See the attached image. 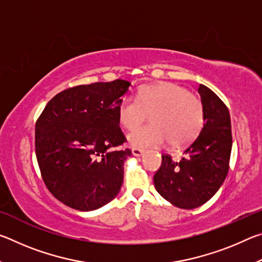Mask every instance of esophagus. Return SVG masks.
Listing matches in <instances>:
<instances>
[{
	"label": "esophagus",
	"mask_w": 262,
	"mask_h": 262,
	"mask_svg": "<svg viewBox=\"0 0 262 262\" xmlns=\"http://www.w3.org/2000/svg\"><path fill=\"white\" fill-rule=\"evenodd\" d=\"M132 152H133V155H134V156L139 157V156H142V155H143V150L140 149V148H133Z\"/></svg>",
	"instance_id": "34e87169"
}]
</instances>
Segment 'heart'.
<instances>
[{
    "mask_svg": "<svg viewBox=\"0 0 262 262\" xmlns=\"http://www.w3.org/2000/svg\"><path fill=\"white\" fill-rule=\"evenodd\" d=\"M148 114L152 123L128 136L134 147H161L167 141L171 147H185L196 139L205 121L201 100L171 82L142 86L135 98L125 97L118 104L119 121L128 130H134Z\"/></svg>",
    "mask_w": 262,
    "mask_h": 262,
    "instance_id": "heart-1",
    "label": "heart"
}]
</instances>
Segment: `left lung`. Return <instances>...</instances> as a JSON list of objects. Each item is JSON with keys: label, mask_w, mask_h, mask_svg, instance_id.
<instances>
[{"label": "left lung", "mask_w": 262, "mask_h": 262, "mask_svg": "<svg viewBox=\"0 0 262 262\" xmlns=\"http://www.w3.org/2000/svg\"><path fill=\"white\" fill-rule=\"evenodd\" d=\"M199 94L205 114L200 134L190 142L179 162L170 155H162V165L154 176L157 192L183 209H194L214 196L227 178L232 148L227 105L202 84Z\"/></svg>", "instance_id": "left-lung-1"}]
</instances>
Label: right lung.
<instances>
[{"label":"right lung","instance_id":"add662e5","mask_svg":"<svg viewBox=\"0 0 262 262\" xmlns=\"http://www.w3.org/2000/svg\"><path fill=\"white\" fill-rule=\"evenodd\" d=\"M123 79L78 85L48 101L35 122V156L43 183L73 209H98L117 196L132 155L119 126Z\"/></svg>","mask_w":262,"mask_h":262}]
</instances>
